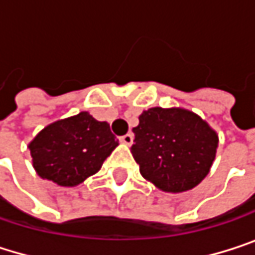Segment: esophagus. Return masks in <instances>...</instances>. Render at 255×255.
I'll return each mask as SVG.
<instances>
[{
	"instance_id": "obj_1",
	"label": "esophagus",
	"mask_w": 255,
	"mask_h": 255,
	"mask_svg": "<svg viewBox=\"0 0 255 255\" xmlns=\"http://www.w3.org/2000/svg\"><path fill=\"white\" fill-rule=\"evenodd\" d=\"M120 140H121V143H123V144H126V146H131V144H132V140H134V135H132L131 132H128V134H126V135H123Z\"/></svg>"
}]
</instances>
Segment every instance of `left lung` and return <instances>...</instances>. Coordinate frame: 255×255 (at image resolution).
Returning a JSON list of instances; mask_svg holds the SVG:
<instances>
[{
    "mask_svg": "<svg viewBox=\"0 0 255 255\" xmlns=\"http://www.w3.org/2000/svg\"><path fill=\"white\" fill-rule=\"evenodd\" d=\"M131 153L140 174L164 192H186L210 173L219 135L196 114L180 108H150L132 128Z\"/></svg>",
    "mask_w": 255,
    "mask_h": 255,
    "instance_id": "8db88e82",
    "label": "left lung"
}]
</instances>
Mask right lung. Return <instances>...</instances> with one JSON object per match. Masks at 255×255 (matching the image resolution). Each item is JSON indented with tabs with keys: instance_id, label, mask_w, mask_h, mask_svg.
<instances>
[{
	"instance_id": "1",
	"label": "right lung",
	"mask_w": 255,
	"mask_h": 255,
	"mask_svg": "<svg viewBox=\"0 0 255 255\" xmlns=\"http://www.w3.org/2000/svg\"><path fill=\"white\" fill-rule=\"evenodd\" d=\"M117 146L108 123L79 112L41 129L29 143V150L39 177L72 187L96 174Z\"/></svg>"
}]
</instances>
